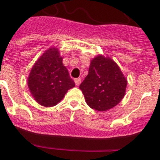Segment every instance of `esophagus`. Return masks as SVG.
I'll return each instance as SVG.
<instances>
[{"instance_id":"esophagus-1","label":"esophagus","mask_w":160,"mask_h":160,"mask_svg":"<svg viewBox=\"0 0 160 160\" xmlns=\"http://www.w3.org/2000/svg\"><path fill=\"white\" fill-rule=\"evenodd\" d=\"M81 82H82V80L80 78L74 79V82H75L76 86H79V85H80V83H81Z\"/></svg>"}]
</instances>
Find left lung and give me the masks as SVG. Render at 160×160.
Masks as SVG:
<instances>
[{
    "label": "left lung",
    "instance_id": "1",
    "mask_svg": "<svg viewBox=\"0 0 160 160\" xmlns=\"http://www.w3.org/2000/svg\"><path fill=\"white\" fill-rule=\"evenodd\" d=\"M128 80L114 60L99 54L91 60L81 89L87 105L98 111L114 107L126 94Z\"/></svg>",
    "mask_w": 160,
    "mask_h": 160
}]
</instances>
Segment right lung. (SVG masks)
<instances>
[{
    "mask_svg": "<svg viewBox=\"0 0 160 160\" xmlns=\"http://www.w3.org/2000/svg\"><path fill=\"white\" fill-rule=\"evenodd\" d=\"M27 82L35 101L46 107L57 105L68 90L75 87L57 47L46 49L37 60Z\"/></svg>",
    "mask_w": 160,
    "mask_h": 160,
    "instance_id": "add662e5",
    "label": "right lung"
}]
</instances>
